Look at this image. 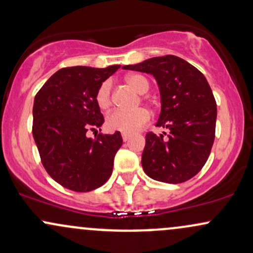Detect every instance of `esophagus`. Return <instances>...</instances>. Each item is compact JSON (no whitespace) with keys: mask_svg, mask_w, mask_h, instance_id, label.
Here are the masks:
<instances>
[{"mask_svg":"<svg viewBox=\"0 0 253 253\" xmlns=\"http://www.w3.org/2000/svg\"><path fill=\"white\" fill-rule=\"evenodd\" d=\"M129 138H130L129 134H126V133H123V140H124V141L129 140Z\"/></svg>","mask_w":253,"mask_h":253,"instance_id":"1","label":"esophagus"}]
</instances>
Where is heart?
I'll return each instance as SVG.
<instances>
[{"label": "heart", "mask_w": 253, "mask_h": 253, "mask_svg": "<svg viewBox=\"0 0 253 253\" xmlns=\"http://www.w3.org/2000/svg\"><path fill=\"white\" fill-rule=\"evenodd\" d=\"M125 81L128 85L134 90L138 94H145V92L149 90V82L147 80L140 75H128V76L125 77ZM110 83L103 82L98 86L96 91V104L98 108L102 110H107L112 104V95H110ZM150 120V114L146 109L144 108H138L132 112H125V110H114L113 113L107 117V127L110 130H118V132L123 133H132L138 132L139 129L143 128V127L149 123Z\"/></svg>", "instance_id": "1"}]
</instances>
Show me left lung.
<instances>
[{"label": "left lung", "instance_id": "left-lung-1", "mask_svg": "<svg viewBox=\"0 0 253 253\" xmlns=\"http://www.w3.org/2000/svg\"><path fill=\"white\" fill-rule=\"evenodd\" d=\"M123 69L155 77L162 104L156 126L170 130L167 139L152 132L146 134L144 171L159 182L188 181L206 164L215 136L216 102L207 80L176 56L153 57Z\"/></svg>", "mask_w": 253, "mask_h": 253}]
</instances>
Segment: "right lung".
<instances>
[{"label": "right lung", "instance_id": "obj_1", "mask_svg": "<svg viewBox=\"0 0 253 253\" xmlns=\"http://www.w3.org/2000/svg\"><path fill=\"white\" fill-rule=\"evenodd\" d=\"M120 65L106 69L72 66L58 70L38 91L33 104V138L47 173L66 189H97L112 175L123 145L120 132L86 136L104 119L96 91ZM101 130V129H100Z\"/></svg>", "mask_w": 253, "mask_h": 253}]
</instances>
